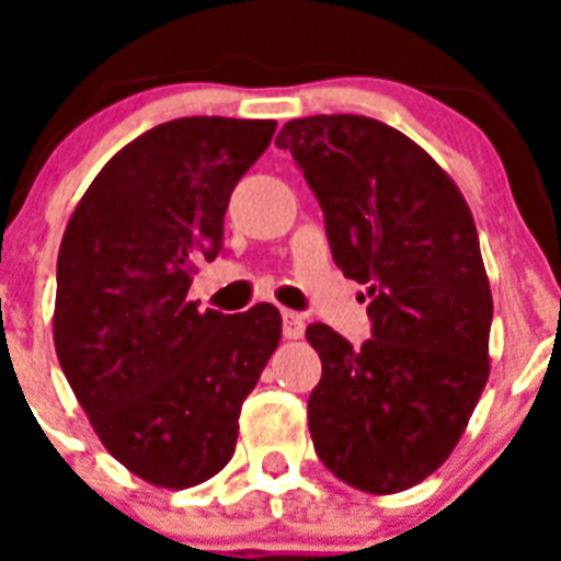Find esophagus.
<instances>
[{"label": "esophagus", "mask_w": 561, "mask_h": 561, "mask_svg": "<svg viewBox=\"0 0 561 561\" xmlns=\"http://www.w3.org/2000/svg\"><path fill=\"white\" fill-rule=\"evenodd\" d=\"M306 331V317L297 311H284V336L286 340H300Z\"/></svg>", "instance_id": "obj_1"}]
</instances>
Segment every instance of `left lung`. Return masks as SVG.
<instances>
[{"label":"left lung","mask_w":561,"mask_h":561,"mask_svg":"<svg viewBox=\"0 0 561 561\" xmlns=\"http://www.w3.org/2000/svg\"><path fill=\"white\" fill-rule=\"evenodd\" d=\"M325 213L342 275L368 286L374 336L306 329L323 379L309 430L359 492L421 483L458 447L489 381L492 289L463 193L408 134L362 114L289 121L275 140Z\"/></svg>","instance_id":"left-lung-1"}]
</instances>
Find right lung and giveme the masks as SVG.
I'll use <instances>...</instances> for the list:
<instances>
[{
	"label": "right lung",
	"mask_w": 561,
	"mask_h": 561,
	"mask_svg": "<svg viewBox=\"0 0 561 561\" xmlns=\"http://www.w3.org/2000/svg\"><path fill=\"white\" fill-rule=\"evenodd\" d=\"M275 121L182 117L114 153L67 221L53 340L61 370L112 458L160 489L230 463L241 404L280 342V311H199V261L225 241L236 182Z\"/></svg>",
	"instance_id": "1"
}]
</instances>
